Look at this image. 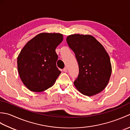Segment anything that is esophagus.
<instances>
[{
    "label": "esophagus",
    "mask_w": 130,
    "mask_h": 130,
    "mask_svg": "<svg viewBox=\"0 0 130 130\" xmlns=\"http://www.w3.org/2000/svg\"><path fill=\"white\" fill-rule=\"evenodd\" d=\"M63 71H64V72H65V73H67V68H64L63 69Z\"/></svg>",
    "instance_id": "esophagus-1"
}]
</instances>
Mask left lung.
Returning <instances> with one entry per match:
<instances>
[{"instance_id":"obj_1","label":"left lung","mask_w":130,"mask_h":130,"mask_svg":"<svg viewBox=\"0 0 130 130\" xmlns=\"http://www.w3.org/2000/svg\"><path fill=\"white\" fill-rule=\"evenodd\" d=\"M67 41L79 65V75L74 82L76 89L87 96L102 92L112 73L110 58L104 47L89 35H71Z\"/></svg>"}]
</instances>
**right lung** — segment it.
Returning a JSON list of instances; mask_svg holds the SVG:
<instances>
[{"mask_svg": "<svg viewBox=\"0 0 130 130\" xmlns=\"http://www.w3.org/2000/svg\"><path fill=\"white\" fill-rule=\"evenodd\" d=\"M63 36L56 33H41L24 46L17 59L22 82L28 89L41 92L51 87L61 74L56 67L58 55L55 50Z\"/></svg>", "mask_w": 130, "mask_h": 130, "instance_id": "add662e5", "label": "right lung"}]
</instances>
